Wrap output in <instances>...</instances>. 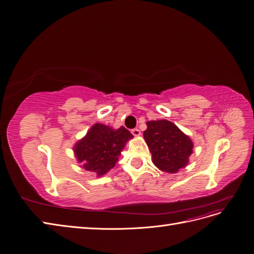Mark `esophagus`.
I'll list each match as a JSON object with an SVG mask.
<instances>
[{
    "instance_id": "1",
    "label": "esophagus",
    "mask_w": 254,
    "mask_h": 254,
    "mask_svg": "<svg viewBox=\"0 0 254 254\" xmlns=\"http://www.w3.org/2000/svg\"><path fill=\"white\" fill-rule=\"evenodd\" d=\"M131 134L137 137V136H140L141 132H140V129L136 127V128H132V129H131Z\"/></svg>"
}]
</instances>
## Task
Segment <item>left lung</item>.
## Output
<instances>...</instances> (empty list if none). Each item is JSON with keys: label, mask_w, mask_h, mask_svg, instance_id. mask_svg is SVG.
I'll list each match as a JSON object with an SVG mask.
<instances>
[{"label": "left lung", "mask_w": 254, "mask_h": 254, "mask_svg": "<svg viewBox=\"0 0 254 254\" xmlns=\"http://www.w3.org/2000/svg\"><path fill=\"white\" fill-rule=\"evenodd\" d=\"M144 139L152 154L153 164L164 172L177 173L189 163L193 144L169 120L148 122Z\"/></svg>", "instance_id": "obj_1"}]
</instances>
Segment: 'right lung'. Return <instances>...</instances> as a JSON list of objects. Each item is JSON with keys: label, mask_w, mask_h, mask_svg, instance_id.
<instances>
[{"label": "right lung", "mask_w": 254, "mask_h": 254, "mask_svg": "<svg viewBox=\"0 0 254 254\" xmlns=\"http://www.w3.org/2000/svg\"><path fill=\"white\" fill-rule=\"evenodd\" d=\"M131 138L132 135L124 127L113 129L96 124L75 145V155L85 170L102 176L115 166L127 141Z\"/></svg>", "instance_id": "1"}]
</instances>
